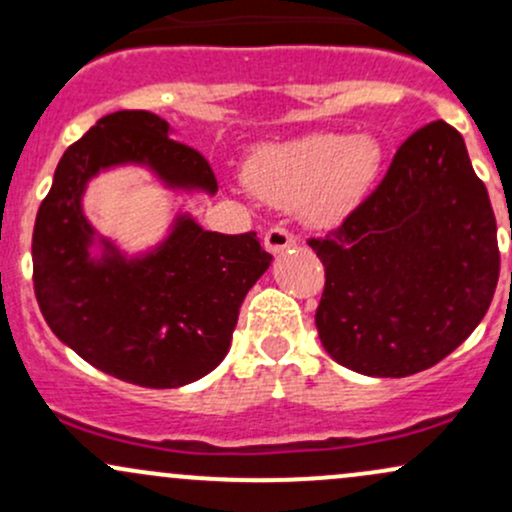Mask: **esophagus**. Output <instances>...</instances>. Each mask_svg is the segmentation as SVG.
<instances>
[{"mask_svg":"<svg viewBox=\"0 0 512 512\" xmlns=\"http://www.w3.org/2000/svg\"><path fill=\"white\" fill-rule=\"evenodd\" d=\"M296 243H298L296 236H293L289 228L284 226H274L264 233V248L272 252V255H279V252L293 248Z\"/></svg>","mask_w":512,"mask_h":512,"instance_id":"1","label":"esophagus"}]
</instances>
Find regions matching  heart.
I'll return each mask as SVG.
<instances>
[{
    "label": "heart",
    "mask_w": 512,
    "mask_h": 512,
    "mask_svg": "<svg viewBox=\"0 0 512 512\" xmlns=\"http://www.w3.org/2000/svg\"><path fill=\"white\" fill-rule=\"evenodd\" d=\"M383 166L373 137L313 134L296 142L262 146L245 166V182L279 209H303L317 226L344 219L368 195Z\"/></svg>",
    "instance_id": "heart-1"
}]
</instances>
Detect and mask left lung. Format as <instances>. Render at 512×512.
<instances>
[{
	"mask_svg": "<svg viewBox=\"0 0 512 512\" xmlns=\"http://www.w3.org/2000/svg\"><path fill=\"white\" fill-rule=\"evenodd\" d=\"M308 245L325 267L322 346L375 378H407L452 354L486 315L501 274L489 192L443 120L407 137L380 185Z\"/></svg>",
	"mask_w": 512,
	"mask_h": 512,
	"instance_id": "8db88e82",
	"label": "left lung"
}]
</instances>
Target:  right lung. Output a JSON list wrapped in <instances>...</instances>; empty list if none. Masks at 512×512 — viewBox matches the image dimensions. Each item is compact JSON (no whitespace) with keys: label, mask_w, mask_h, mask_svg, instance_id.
I'll return each instance as SVG.
<instances>
[{"label":"right lung","mask_w":512,"mask_h":512,"mask_svg":"<svg viewBox=\"0 0 512 512\" xmlns=\"http://www.w3.org/2000/svg\"><path fill=\"white\" fill-rule=\"evenodd\" d=\"M170 137L149 110L101 117L64 151L33 228V289L50 330L103 373L154 390L219 366L243 298L272 262L255 231L226 236L187 216L142 260L125 262L110 243L91 260L81 195L101 168L146 163L173 187L219 190L207 158Z\"/></svg>","instance_id":"right-lung-1"}]
</instances>
